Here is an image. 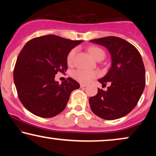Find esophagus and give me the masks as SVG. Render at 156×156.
I'll list each match as a JSON object with an SVG mask.
<instances>
[{
    "mask_svg": "<svg viewBox=\"0 0 156 156\" xmlns=\"http://www.w3.org/2000/svg\"><path fill=\"white\" fill-rule=\"evenodd\" d=\"M87 86V84H80L81 88H84V87H86Z\"/></svg>",
    "mask_w": 156,
    "mask_h": 156,
    "instance_id": "esophagus-1",
    "label": "esophagus"
}]
</instances>
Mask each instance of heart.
<instances>
[{
	"label": "heart",
	"instance_id": "heart-1",
	"mask_svg": "<svg viewBox=\"0 0 156 156\" xmlns=\"http://www.w3.org/2000/svg\"><path fill=\"white\" fill-rule=\"evenodd\" d=\"M89 51L90 52L93 58H94L96 60L101 59H103L105 57V52L102 49L98 48V47H91L89 48ZM76 54V49H73L69 52L67 55V62L71 64L73 61ZM97 74L94 72L89 71V70L84 69H77L73 72V76L76 80L80 81L81 82L87 83L89 82L91 79L94 78Z\"/></svg>",
	"mask_w": 156,
	"mask_h": 156
}]
</instances>
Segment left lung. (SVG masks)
Instances as JSON below:
<instances>
[{
  "mask_svg": "<svg viewBox=\"0 0 156 156\" xmlns=\"http://www.w3.org/2000/svg\"><path fill=\"white\" fill-rule=\"evenodd\" d=\"M108 49L112 56V67L98 81L102 86L109 84L107 90L98 89V93L89 99L94 114L106 120L126 116L137 105L146 85V71L141 55L133 44L122 38L109 36L91 40Z\"/></svg>",
  "mask_w": 156,
  "mask_h": 156,
  "instance_id": "8db88e82",
  "label": "left lung"
}]
</instances>
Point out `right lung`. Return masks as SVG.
Returning <instances> with one entry per match:
<instances>
[{
  "label": "right lung",
  "mask_w": 156,
  "mask_h": 156,
  "mask_svg": "<svg viewBox=\"0 0 156 156\" xmlns=\"http://www.w3.org/2000/svg\"><path fill=\"white\" fill-rule=\"evenodd\" d=\"M82 42L48 35L25 44L15 65L13 80L19 99L27 110L51 118L65 109L70 94L80 86L71 77L59 84L55 74L66 72L68 54Z\"/></svg>",
  "instance_id": "right-lung-1"
}]
</instances>
